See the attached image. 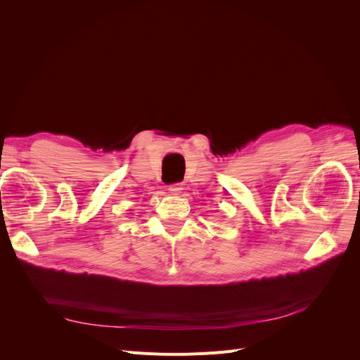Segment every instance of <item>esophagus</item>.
<instances>
[{"mask_svg":"<svg viewBox=\"0 0 360 360\" xmlns=\"http://www.w3.org/2000/svg\"><path fill=\"white\" fill-rule=\"evenodd\" d=\"M181 184L180 183H174V184H171V186H169V192L171 193H174V195H179L180 192H181Z\"/></svg>","mask_w":360,"mask_h":360,"instance_id":"esophagus-1","label":"esophagus"}]
</instances>
